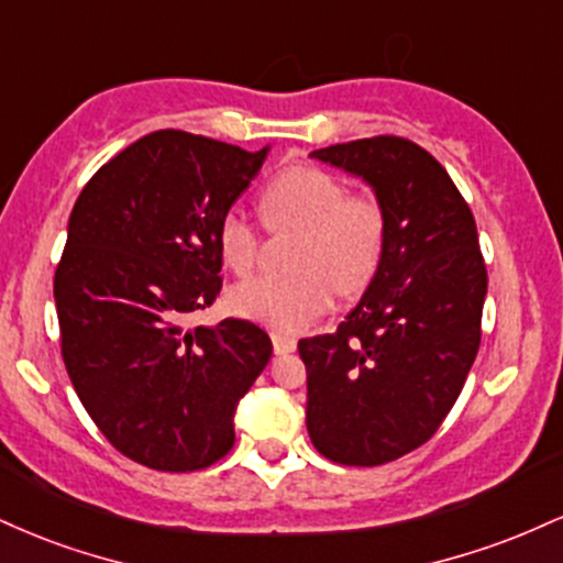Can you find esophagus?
<instances>
[{
	"mask_svg": "<svg viewBox=\"0 0 563 563\" xmlns=\"http://www.w3.org/2000/svg\"><path fill=\"white\" fill-rule=\"evenodd\" d=\"M273 346H275V354H290L296 349V339L286 333H273Z\"/></svg>",
	"mask_w": 563,
	"mask_h": 563,
	"instance_id": "34e87169",
	"label": "esophagus"
}]
</instances>
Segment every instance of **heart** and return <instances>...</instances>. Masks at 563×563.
Masks as SVG:
<instances>
[{"label":"heart","mask_w":563,"mask_h":563,"mask_svg":"<svg viewBox=\"0 0 563 563\" xmlns=\"http://www.w3.org/2000/svg\"><path fill=\"white\" fill-rule=\"evenodd\" d=\"M267 228L299 230L288 275H262L232 288L230 307L280 333H301L333 307L335 294H363L384 262L389 219L378 196L349 192L344 179L320 166H290L264 190ZM222 262L245 277L260 260L262 232L241 209L217 224Z\"/></svg>","instance_id":"obj_1"}]
</instances>
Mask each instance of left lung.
<instances>
[{"instance_id":"obj_1","label":"left lung","mask_w":563,"mask_h":563,"mask_svg":"<svg viewBox=\"0 0 563 563\" xmlns=\"http://www.w3.org/2000/svg\"><path fill=\"white\" fill-rule=\"evenodd\" d=\"M312 158L357 174L389 219L384 262L335 333L299 341L307 431L341 466H384L437 434L482 341L487 267L444 166L412 140L341 142Z\"/></svg>"}]
</instances>
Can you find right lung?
Returning a JSON list of instances; mask_svg holds the SVG:
<instances>
[{"label":"right lung","mask_w":563,"mask_h":563,"mask_svg":"<svg viewBox=\"0 0 563 563\" xmlns=\"http://www.w3.org/2000/svg\"><path fill=\"white\" fill-rule=\"evenodd\" d=\"M264 156L161 129L102 164L70 211L55 269L63 363L97 429L140 466L222 461L235 407L273 357L249 320L183 328L222 290L217 224Z\"/></svg>","instance_id":"add662e5"}]
</instances>
